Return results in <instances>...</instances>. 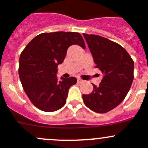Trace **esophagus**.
<instances>
[{
    "label": "esophagus",
    "instance_id": "esophagus-1",
    "mask_svg": "<svg viewBox=\"0 0 148 148\" xmlns=\"http://www.w3.org/2000/svg\"><path fill=\"white\" fill-rule=\"evenodd\" d=\"M78 84H81V83H82L83 82V80H81V79H80V78H78Z\"/></svg>",
    "mask_w": 148,
    "mask_h": 148
}]
</instances>
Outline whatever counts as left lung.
Returning a JSON list of instances; mask_svg holds the SVG:
<instances>
[{
	"instance_id": "left-lung-1",
	"label": "left lung",
	"mask_w": 148,
	"mask_h": 148,
	"mask_svg": "<svg viewBox=\"0 0 148 148\" xmlns=\"http://www.w3.org/2000/svg\"><path fill=\"white\" fill-rule=\"evenodd\" d=\"M97 68L103 74L99 86L83 94L87 108L104 113L117 107L126 97L134 79V63L121 46L108 38L83 33Z\"/></svg>"
}]
</instances>
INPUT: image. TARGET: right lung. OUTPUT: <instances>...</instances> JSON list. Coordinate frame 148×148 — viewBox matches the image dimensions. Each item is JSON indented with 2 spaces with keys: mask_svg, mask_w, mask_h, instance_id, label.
<instances>
[{
  "mask_svg": "<svg viewBox=\"0 0 148 148\" xmlns=\"http://www.w3.org/2000/svg\"><path fill=\"white\" fill-rule=\"evenodd\" d=\"M72 45L86 46L81 34L54 32L38 35L31 40L19 57V75L31 102L45 112H54L66 103L69 88L76 84L75 77L59 81L58 64L63 62Z\"/></svg>",
  "mask_w": 148,
  "mask_h": 148,
  "instance_id": "obj_1",
  "label": "right lung"
}]
</instances>
